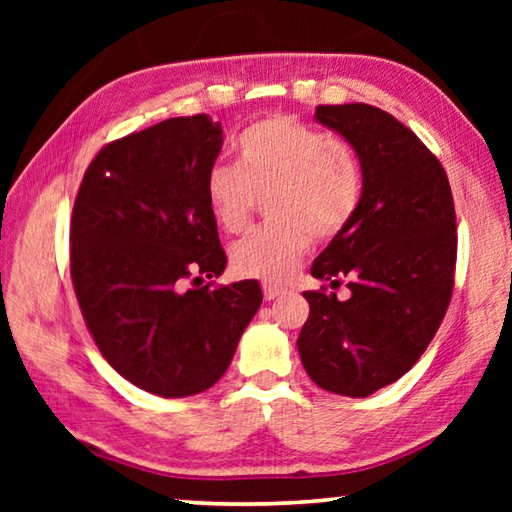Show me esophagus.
<instances>
[{
	"label": "esophagus",
	"mask_w": 512,
	"mask_h": 512,
	"mask_svg": "<svg viewBox=\"0 0 512 512\" xmlns=\"http://www.w3.org/2000/svg\"><path fill=\"white\" fill-rule=\"evenodd\" d=\"M262 291H264V298L266 300H275L277 296H282L284 287H280V284H273V282H264L262 284Z\"/></svg>",
	"instance_id": "34e87169"
}]
</instances>
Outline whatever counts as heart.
<instances>
[{"label":"heart","mask_w":512,"mask_h":512,"mask_svg":"<svg viewBox=\"0 0 512 512\" xmlns=\"http://www.w3.org/2000/svg\"><path fill=\"white\" fill-rule=\"evenodd\" d=\"M235 164H214L205 201L221 230L239 235L266 196L271 221L230 250L241 277L282 282L296 271L311 237L334 239L357 214L363 173L343 137L323 135L284 115L259 119L237 137Z\"/></svg>","instance_id":"obj_1"}]
</instances>
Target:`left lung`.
I'll use <instances>...</instances> for the list:
<instances>
[{
  "instance_id": "left-lung-1",
  "label": "left lung",
  "mask_w": 512,
  "mask_h": 512,
  "mask_svg": "<svg viewBox=\"0 0 512 512\" xmlns=\"http://www.w3.org/2000/svg\"><path fill=\"white\" fill-rule=\"evenodd\" d=\"M316 119L357 151V214L311 264L350 298L305 291L298 336L307 375L329 393L368 397L400 379L427 350L452 300L456 212L443 164L411 128L368 103L318 106Z\"/></svg>"
}]
</instances>
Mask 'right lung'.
<instances>
[{"instance_id": "1", "label": "right lung", "mask_w": 512, "mask_h": 512, "mask_svg": "<svg viewBox=\"0 0 512 512\" xmlns=\"http://www.w3.org/2000/svg\"><path fill=\"white\" fill-rule=\"evenodd\" d=\"M223 146L207 115L173 117L103 146L69 223V273L94 343L142 391L187 397L228 370L262 305L255 280L219 277L225 257L205 201Z\"/></svg>"}]
</instances>
